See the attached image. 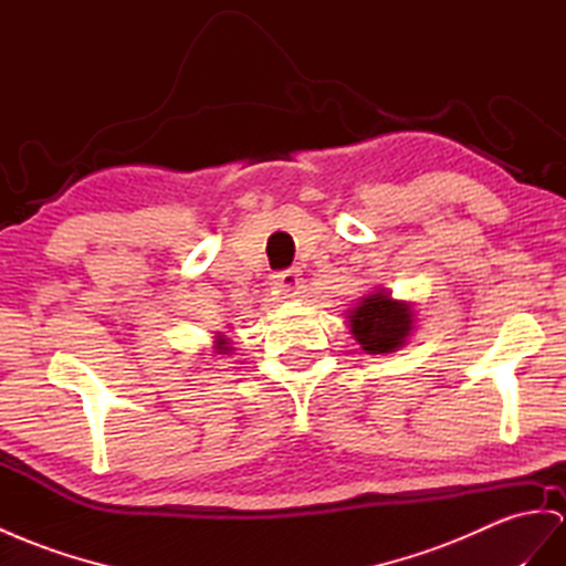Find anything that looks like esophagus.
Here are the masks:
<instances>
[{"label":"esophagus","mask_w":566,"mask_h":566,"mask_svg":"<svg viewBox=\"0 0 566 566\" xmlns=\"http://www.w3.org/2000/svg\"><path fill=\"white\" fill-rule=\"evenodd\" d=\"M272 284H274V289H280L286 298H292L298 294V289H301V274H298V270L277 272V274H272Z\"/></svg>","instance_id":"esophagus-1"}]
</instances>
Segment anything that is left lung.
Returning a JSON list of instances; mask_svg holds the SVG:
<instances>
[{
    "instance_id": "1",
    "label": "left lung",
    "mask_w": 566,
    "mask_h": 566,
    "mask_svg": "<svg viewBox=\"0 0 566 566\" xmlns=\"http://www.w3.org/2000/svg\"><path fill=\"white\" fill-rule=\"evenodd\" d=\"M349 315L352 337L366 354H395L409 342L416 329V311L411 301H399L387 289L358 296Z\"/></svg>"
}]
</instances>
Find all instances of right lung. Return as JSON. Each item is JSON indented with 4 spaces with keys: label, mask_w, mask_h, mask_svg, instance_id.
<instances>
[{
    "label": "right lung",
    "mask_w": 566,
    "mask_h": 566,
    "mask_svg": "<svg viewBox=\"0 0 566 566\" xmlns=\"http://www.w3.org/2000/svg\"><path fill=\"white\" fill-rule=\"evenodd\" d=\"M214 354H231V346H229V339L224 337V335H220V332H217V337H214Z\"/></svg>",
    "instance_id": "add662e5"
}]
</instances>
